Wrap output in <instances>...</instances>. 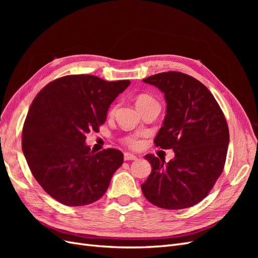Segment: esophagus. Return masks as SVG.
I'll return each mask as SVG.
<instances>
[{"mask_svg": "<svg viewBox=\"0 0 258 258\" xmlns=\"http://www.w3.org/2000/svg\"><path fill=\"white\" fill-rule=\"evenodd\" d=\"M123 158H124V160H136L137 159V156L136 155H134V154H131V153H124L123 154Z\"/></svg>", "mask_w": 258, "mask_h": 258, "instance_id": "esophagus-1", "label": "esophagus"}]
</instances>
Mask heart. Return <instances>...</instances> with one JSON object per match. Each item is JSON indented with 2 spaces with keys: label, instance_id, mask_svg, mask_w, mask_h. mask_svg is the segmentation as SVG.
Masks as SVG:
<instances>
[{
  "label": "heart",
  "instance_id": "heart-1",
  "mask_svg": "<svg viewBox=\"0 0 258 258\" xmlns=\"http://www.w3.org/2000/svg\"><path fill=\"white\" fill-rule=\"evenodd\" d=\"M155 102H156V100L152 96L147 95V93H141V95L137 96V98H136V104H137L139 110H140V108H142V107L148 105V104L155 103ZM116 108H117V105H113L111 107L110 112H108V115H111V116L114 115L115 112H116ZM123 141L130 147H137L139 145V141H138L136 137H127V138H124Z\"/></svg>",
  "mask_w": 258,
  "mask_h": 258
}]
</instances>
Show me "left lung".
<instances>
[{
    "label": "left lung",
    "instance_id": "left-lung-1",
    "mask_svg": "<svg viewBox=\"0 0 258 258\" xmlns=\"http://www.w3.org/2000/svg\"><path fill=\"white\" fill-rule=\"evenodd\" d=\"M165 93L167 114L154 143L174 151V158L145 155L152 172L141 188L159 208L179 210L205 199L223 172L229 130L212 93L198 80L170 71L143 80Z\"/></svg>",
    "mask_w": 258,
    "mask_h": 258
}]
</instances>
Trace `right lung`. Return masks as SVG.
Masks as SVG:
<instances>
[{
  "label": "right lung",
  "mask_w": 258,
  "mask_h": 258,
  "mask_svg": "<svg viewBox=\"0 0 258 258\" xmlns=\"http://www.w3.org/2000/svg\"><path fill=\"white\" fill-rule=\"evenodd\" d=\"M130 81L67 75L47 84L31 104L22 129V152L37 183L70 207L90 205L105 194L123 162L116 148L99 153L85 144L99 131L111 103Z\"/></svg>",
  "instance_id": "add662e5"
}]
</instances>
